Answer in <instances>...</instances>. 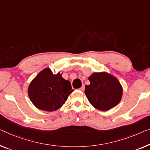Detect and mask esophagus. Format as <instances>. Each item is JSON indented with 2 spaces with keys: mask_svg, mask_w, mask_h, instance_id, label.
Masks as SVG:
<instances>
[{
  "mask_svg": "<svg viewBox=\"0 0 150 150\" xmlns=\"http://www.w3.org/2000/svg\"><path fill=\"white\" fill-rule=\"evenodd\" d=\"M79 89L81 91H84V89H85V86H84V85H83V86H81V88H80Z\"/></svg>",
  "mask_w": 150,
  "mask_h": 150,
  "instance_id": "obj_1",
  "label": "esophagus"
}]
</instances>
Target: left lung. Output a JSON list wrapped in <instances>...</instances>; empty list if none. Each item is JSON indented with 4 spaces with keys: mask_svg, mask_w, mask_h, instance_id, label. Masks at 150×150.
Segmentation results:
<instances>
[{
    "mask_svg": "<svg viewBox=\"0 0 150 150\" xmlns=\"http://www.w3.org/2000/svg\"><path fill=\"white\" fill-rule=\"evenodd\" d=\"M88 79L90 84L86 86L85 93L94 108L106 111L119 103L122 88L115 77L106 72H100L93 73Z\"/></svg>",
    "mask_w": 150,
    "mask_h": 150,
    "instance_id": "1",
    "label": "left lung"
}]
</instances>
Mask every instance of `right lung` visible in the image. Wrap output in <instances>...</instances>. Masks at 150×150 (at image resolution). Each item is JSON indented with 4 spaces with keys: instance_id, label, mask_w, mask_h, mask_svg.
<instances>
[{
    "instance_id": "add662e5",
    "label": "right lung",
    "mask_w": 150,
    "mask_h": 150,
    "mask_svg": "<svg viewBox=\"0 0 150 150\" xmlns=\"http://www.w3.org/2000/svg\"><path fill=\"white\" fill-rule=\"evenodd\" d=\"M73 91L70 81L63 79L60 73L54 75L49 68L40 71L30 83L28 90L33 105L48 112L61 108Z\"/></svg>"
}]
</instances>
